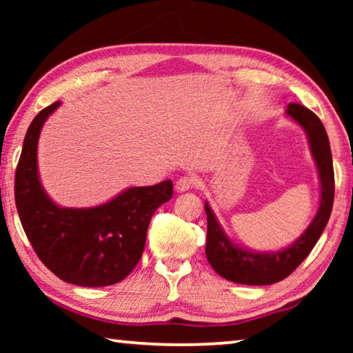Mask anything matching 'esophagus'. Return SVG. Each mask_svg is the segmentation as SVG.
I'll use <instances>...</instances> for the list:
<instances>
[{
  "instance_id": "1",
  "label": "esophagus",
  "mask_w": 353,
  "mask_h": 353,
  "mask_svg": "<svg viewBox=\"0 0 353 353\" xmlns=\"http://www.w3.org/2000/svg\"><path fill=\"white\" fill-rule=\"evenodd\" d=\"M198 183V179L194 176H182L181 179H177L176 182V191L179 193H183V191H188L191 187Z\"/></svg>"
}]
</instances>
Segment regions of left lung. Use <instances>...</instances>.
I'll use <instances>...</instances> for the list:
<instances>
[{
	"label": "left lung",
	"instance_id": "obj_1",
	"mask_svg": "<svg viewBox=\"0 0 353 353\" xmlns=\"http://www.w3.org/2000/svg\"><path fill=\"white\" fill-rule=\"evenodd\" d=\"M286 115L294 119L307 134L310 151L318 168L321 182L319 208L305 232L288 248L274 250V252H256L232 241L223 225L219 224L210 204L205 202L207 260L221 277L230 282L243 285H272L286 279L312 252L330 218L334 198V174L330 141H328L324 124L305 105L296 103L288 104Z\"/></svg>",
	"mask_w": 353,
	"mask_h": 353
}]
</instances>
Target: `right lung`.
<instances>
[{"label": "right lung", "instance_id": "1", "mask_svg": "<svg viewBox=\"0 0 353 353\" xmlns=\"http://www.w3.org/2000/svg\"><path fill=\"white\" fill-rule=\"evenodd\" d=\"M61 101L39 112L29 126L15 172V204L23 229L41 263L63 282L109 286L140 261L154 212L172 198V182L130 187L105 204L61 207L41 187L39 137Z\"/></svg>", "mask_w": 353, "mask_h": 353}]
</instances>
